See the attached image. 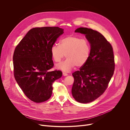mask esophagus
Listing matches in <instances>:
<instances>
[{
	"label": "esophagus",
	"instance_id": "esophagus-1",
	"mask_svg": "<svg viewBox=\"0 0 130 130\" xmlns=\"http://www.w3.org/2000/svg\"><path fill=\"white\" fill-rule=\"evenodd\" d=\"M63 75L64 76H68V74L65 73V72H63Z\"/></svg>",
	"mask_w": 130,
	"mask_h": 130
}]
</instances>
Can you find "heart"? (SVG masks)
Returning <instances> with one entry per match:
<instances>
[{
	"label": "heart",
	"mask_w": 130,
	"mask_h": 130,
	"mask_svg": "<svg viewBox=\"0 0 130 130\" xmlns=\"http://www.w3.org/2000/svg\"><path fill=\"white\" fill-rule=\"evenodd\" d=\"M91 47L86 39L70 35L60 41V45L54 44L50 49L52 58L54 62H60L66 54V59L57 65V68L69 71L76 65L83 66L89 58Z\"/></svg>",
	"instance_id": "heart-1"
}]
</instances>
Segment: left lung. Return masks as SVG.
Segmentation results:
<instances>
[{
    "label": "left lung",
    "instance_id": "left-lung-1",
    "mask_svg": "<svg viewBox=\"0 0 130 130\" xmlns=\"http://www.w3.org/2000/svg\"><path fill=\"white\" fill-rule=\"evenodd\" d=\"M75 32L85 34L91 51L87 62L72 74L75 81L71 92L77 101L87 103L99 98L107 88L115 70L114 53L112 45L99 32L81 27Z\"/></svg>",
    "mask_w": 130,
    "mask_h": 130
}]
</instances>
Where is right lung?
<instances>
[{"label": "right lung", "instance_id": "right-lung-1", "mask_svg": "<svg viewBox=\"0 0 130 130\" xmlns=\"http://www.w3.org/2000/svg\"><path fill=\"white\" fill-rule=\"evenodd\" d=\"M63 33V29L58 27L34 28L15 49L14 78L25 95L34 102L48 100L53 83L62 76L60 70H49L54 66L51 47Z\"/></svg>", "mask_w": 130, "mask_h": 130}]
</instances>
